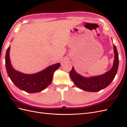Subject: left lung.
Masks as SVG:
<instances>
[{"mask_svg": "<svg viewBox=\"0 0 127 127\" xmlns=\"http://www.w3.org/2000/svg\"><path fill=\"white\" fill-rule=\"evenodd\" d=\"M113 45L114 59L111 69L101 75L85 77L78 74L72 67L69 75L75 85L80 89L90 92L101 91L108 86L114 79L119 66V55L116 46Z\"/></svg>", "mask_w": 127, "mask_h": 127, "instance_id": "8db88e82", "label": "left lung"}]
</instances>
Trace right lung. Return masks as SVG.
<instances>
[{
    "instance_id": "obj_1",
    "label": "right lung",
    "mask_w": 127,
    "mask_h": 127,
    "mask_svg": "<svg viewBox=\"0 0 127 127\" xmlns=\"http://www.w3.org/2000/svg\"><path fill=\"white\" fill-rule=\"evenodd\" d=\"M10 48V45L6 53V68L8 76L15 86L29 93H38L45 89L51 84L53 73L60 67V64L51 65L35 74H24L14 69L11 65L9 56Z\"/></svg>"
}]
</instances>
